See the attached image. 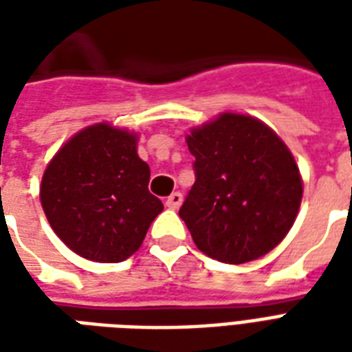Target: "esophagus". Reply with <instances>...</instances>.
<instances>
[{
	"label": "esophagus",
	"mask_w": 352,
	"mask_h": 352,
	"mask_svg": "<svg viewBox=\"0 0 352 352\" xmlns=\"http://www.w3.org/2000/svg\"><path fill=\"white\" fill-rule=\"evenodd\" d=\"M181 204H183V194H181V192H173V194L166 199V206H168L169 209H179Z\"/></svg>",
	"instance_id": "34e87169"
}]
</instances>
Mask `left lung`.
<instances>
[{
	"label": "left lung",
	"mask_w": 352,
	"mask_h": 352,
	"mask_svg": "<svg viewBox=\"0 0 352 352\" xmlns=\"http://www.w3.org/2000/svg\"><path fill=\"white\" fill-rule=\"evenodd\" d=\"M192 184L179 217L199 251L245 264L275 249L302 204L300 169L283 139L258 118L222 113L192 128Z\"/></svg>",
	"instance_id": "obj_1"
}]
</instances>
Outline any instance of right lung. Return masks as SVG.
I'll list each match as a JSON object with an SVG mask.
<instances>
[{
	"label": "right lung",
	"mask_w": 352,
	"mask_h": 352,
	"mask_svg": "<svg viewBox=\"0 0 352 352\" xmlns=\"http://www.w3.org/2000/svg\"><path fill=\"white\" fill-rule=\"evenodd\" d=\"M148 179L151 169L138 156V135L94 124L75 133L45 169L43 211L79 256L122 262L141 247L164 209L148 192Z\"/></svg>",
	"instance_id": "right-lung-1"
}]
</instances>
